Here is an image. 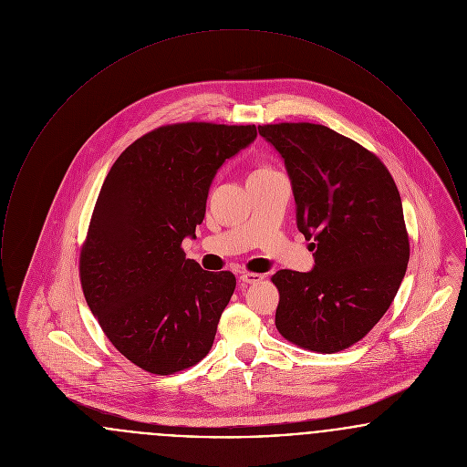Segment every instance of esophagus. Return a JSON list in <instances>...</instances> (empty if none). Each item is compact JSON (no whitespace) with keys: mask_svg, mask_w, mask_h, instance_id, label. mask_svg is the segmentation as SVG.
<instances>
[{"mask_svg":"<svg viewBox=\"0 0 467 467\" xmlns=\"http://www.w3.org/2000/svg\"><path fill=\"white\" fill-rule=\"evenodd\" d=\"M265 276L263 275H259V273H248V271H244L240 275V282H244V284H248V285H252V284H257V282H261Z\"/></svg>","mask_w":467,"mask_h":467,"instance_id":"34e87169","label":"esophagus"}]
</instances>
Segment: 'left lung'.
<instances>
[{"mask_svg": "<svg viewBox=\"0 0 467 467\" xmlns=\"http://www.w3.org/2000/svg\"><path fill=\"white\" fill-rule=\"evenodd\" d=\"M284 159L297 229L315 250L308 273L280 269L275 324L292 343L333 354L369 333L410 261L400 191L375 154L310 122L259 126Z\"/></svg>", "mask_w": 467, "mask_h": 467, "instance_id": "left-lung-1", "label": "left lung"}]
</instances>
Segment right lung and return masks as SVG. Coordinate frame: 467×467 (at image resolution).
<instances>
[{"instance_id":"1","label":"right lung","mask_w":467,"mask_h":467,"mask_svg":"<svg viewBox=\"0 0 467 467\" xmlns=\"http://www.w3.org/2000/svg\"><path fill=\"white\" fill-rule=\"evenodd\" d=\"M255 138V126H162L131 143L103 182L80 282L111 345L149 373L187 369L213 345L236 278L201 269L180 244L196 238L221 166Z\"/></svg>"}]
</instances>
